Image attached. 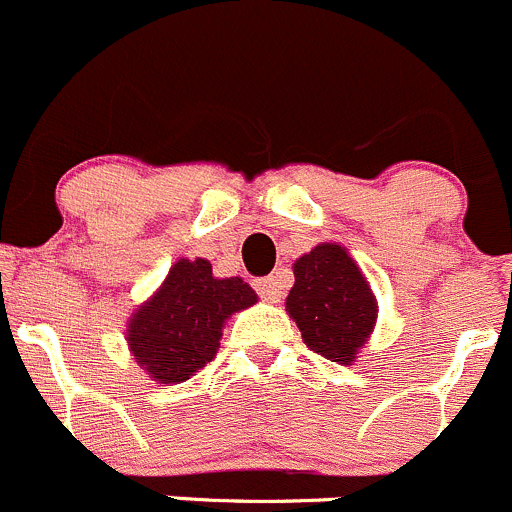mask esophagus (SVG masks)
Masks as SVG:
<instances>
[{
    "label": "esophagus",
    "mask_w": 512,
    "mask_h": 512,
    "mask_svg": "<svg viewBox=\"0 0 512 512\" xmlns=\"http://www.w3.org/2000/svg\"><path fill=\"white\" fill-rule=\"evenodd\" d=\"M255 289H257V294H260L262 299L265 301H279L282 299V289H284V279H282V274H270V277H262V279H257L255 282Z\"/></svg>",
    "instance_id": "obj_1"
}]
</instances>
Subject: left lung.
<instances>
[{
  "mask_svg": "<svg viewBox=\"0 0 512 512\" xmlns=\"http://www.w3.org/2000/svg\"><path fill=\"white\" fill-rule=\"evenodd\" d=\"M287 311L314 353L351 365L373 331L378 304L341 245H319L294 265Z\"/></svg>",
  "mask_w": 512,
  "mask_h": 512,
  "instance_id": "left-lung-1",
  "label": "left lung"
}]
</instances>
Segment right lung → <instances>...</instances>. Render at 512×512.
<instances>
[{
	"instance_id": "obj_1",
	"label": "right lung",
	"mask_w": 512,
	"mask_h": 512,
	"mask_svg": "<svg viewBox=\"0 0 512 512\" xmlns=\"http://www.w3.org/2000/svg\"><path fill=\"white\" fill-rule=\"evenodd\" d=\"M257 294L240 277L215 279L208 260H179L127 328L134 360L159 383H181L218 353L223 321Z\"/></svg>"
}]
</instances>
